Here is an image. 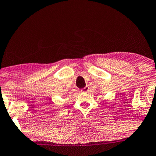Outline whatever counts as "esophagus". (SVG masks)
<instances>
[{
	"label": "esophagus",
	"instance_id": "1",
	"mask_svg": "<svg viewBox=\"0 0 156 156\" xmlns=\"http://www.w3.org/2000/svg\"><path fill=\"white\" fill-rule=\"evenodd\" d=\"M88 90H89V87H88V86H85L84 88H82V89H81V91L86 93V92H88Z\"/></svg>",
	"mask_w": 156,
	"mask_h": 156
}]
</instances>
